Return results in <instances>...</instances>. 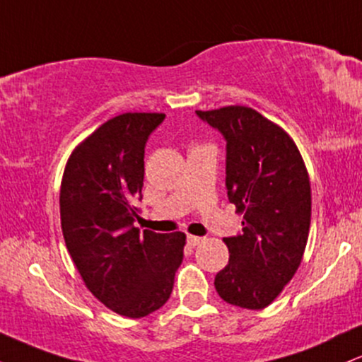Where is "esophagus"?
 <instances>
[{"label": "esophagus", "mask_w": 362, "mask_h": 362, "mask_svg": "<svg viewBox=\"0 0 362 362\" xmlns=\"http://www.w3.org/2000/svg\"><path fill=\"white\" fill-rule=\"evenodd\" d=\"M201 242H202L201 236H195V235H189V236H187V243H189L190 247H197V245L201 243Z\"/></svg>", "instance_id": "1"}]
</instances>
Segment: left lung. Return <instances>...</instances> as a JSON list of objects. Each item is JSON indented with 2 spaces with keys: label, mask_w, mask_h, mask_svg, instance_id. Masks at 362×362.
Wrapping results in <instances>:
<instances>
[{
  "label": "left lung",
  "mask_w": 362,
  "mask_h": 362,
  "mask_svg": "<svg viewBox=\"0 0 362 362\" xmlns=\"http://www.w3.org/2000/svg\"><path fill=\"white\" fill-rule=\"evenodd\" d=\"M226 139V189L243 233L224 238L230 260L214 286L230 305L262 310L300 267L308 242L311 187L296 143L252 107L197 110Z\"/></svg>",
  "instance_id": "left-lung-1"
}]
</instances>
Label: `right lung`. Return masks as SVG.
Wrapping results in <instances>:
<instances>
[{"instance_id": "add662e5", "label": "right lung", "mask_w": 362, "mask_h": 362, "mask_svg": "<svg viewBox=\"0 0 362 362\" xmlns=\"http://www.w3.org/2000/svg\"><path fill=\"white\" fill-rule=\"evenodd\" d=\"M163 119L158 112L115 115L73 149L62 173L66 248L90 293L127 318L146 317L168 301L184 260L182 231L134 228L144 146Z\"/></svg>"}]
</instances>
